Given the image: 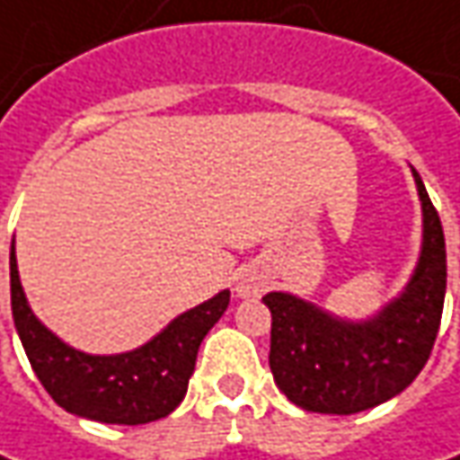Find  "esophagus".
<instances>
[{"label":"esophagus","instance_id":"obj_1","mask_svg":"<svg viewBox=\"0 0 460 460\" xmlns=\"http://www.w3.org/2000/svg\"><path fill=\"white\" fill-rule=\"evenodd\" d=\"M266 289V276L256 266H243L235 274V294L240 299H253Z\"/></svg>","mask_w":460,"mask_h":460}]
</instances>
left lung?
<instances>
[{
    "mask_svg": "<svg viewBox=\"0 0 460 460\" xmlns=\"http://www.w3.org/2000/svg\"><path fill=\"white\" fill-rule=\"evenodd\" d=\"M422 204V248L404 292L366 317L345 320L302 296L269 292L276 386L307 412L356 415L404 392L430 358L446 299L443 225L412 168Z\"/></svg>",
    "mask_w": 460,
    "mask_h": 460,
    "instance_id": "obj_1",
    "label": "left lung"
}]
</instances>
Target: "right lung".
I'll use <instances>...</instances> for the list:
<instances>
[{"instance_id": "obj_1", "label": "right lung", "mask_w": 460, "mask_h": 460, "mask_svg": "<svg viewBox=\"0 0 460 460\" xmlns=\"http://www.w3.org/2000/svg\"><path fill=\"white\" fill-rule=\"evenodd\" d=\"M9 289L17 335L45 392L66 412L107 425H146L171 415L184 399L204 335L230 305V292L222 289L171 320L146 345L115 356H92L63 343L35 317L20 284L14 243Z\"/></svg>"}]
</instances>
